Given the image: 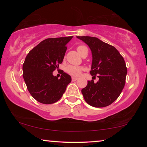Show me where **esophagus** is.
Listing matches in <instances>:
<instances>
[{"instance_id": "1", "label": "esophagus", "mask_w": 147, "mask_h": 147, "mask_svg": "<svg viewBox=\"0 0 147 147\" xmlns=\"http://www.w3.org/2000/svg\"><path fill=\"white\" fill-rule=\"evenodd\" d=\"M78 80V78H71V80H72V82H75V81H76V80Z\"/></svg>"}]
</instances>
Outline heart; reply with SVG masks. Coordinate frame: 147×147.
<instances>
[{"label":"heart","instance_id":"heart-1","mask_svg":"<svg viewBox=\"0 0 147 147\" xmlns=\"http://www.w3.org/2000/svg\"><path fill=\"white\" fill-rule=\"evenodd\" d=\"M86 50H88V49L86 48V47L84 45H80L77 47V51L81 55L84 51H86ZM82 70H84L83 67H80V66H75L71 65H68L65 69V71L67 74H69V75H71L72 76H74V77H78V76H79L80 75V74H81Z\"/></svg>","mask_w":147,"mask_h":147}]
</instances>
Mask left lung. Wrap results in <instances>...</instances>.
<instances>
[{"label":"left lung","mask_w":147,"mask_h":147,"mask_svg":"<svg viewBox=\"0 0 147 147\" xmlns=\"http://www.w3.org/2000/svg\"><path fill=\"white\" fill-rule=\"evenodd\" d=\"M89 46L92 54V76L99 78L88 81L82 90L84 100L89 105L96 108L106 107L118 98L123 90L127 74L125 61L114 46L96 37L77 36Z\"/></svg>","instance_id":"1"}]
</instances>
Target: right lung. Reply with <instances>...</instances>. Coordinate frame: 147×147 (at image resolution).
I'll list each match as a JSON object with an SVG mask.
<instances>
[{
    "label": "right lung",
    "mask_w": 147,
    "mask_h": 147,
    "mask_svg": "<svg viewBox=\"0 0 147 147\" xmlns=\"http://www.w3.org/2000/svg\"><path fill=\"white\" fill-rule=\"evenodd\" d=\"M73 36L48 38L32 49L23 65V76L27 90L40 103L51 104L62 97L71 78L65 72L60 79L53 71L63 61L67 50L66 44Z\"/></svg>",
    "instance_id": "right-lung-1"
}]
</instances>
